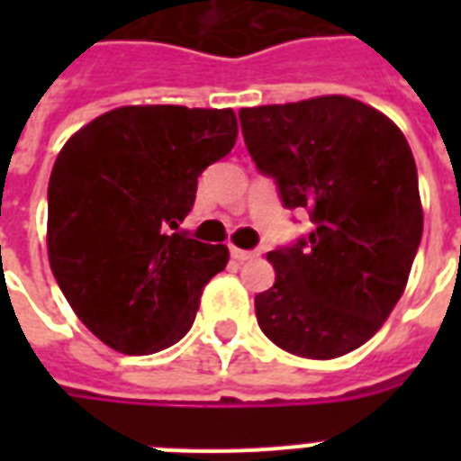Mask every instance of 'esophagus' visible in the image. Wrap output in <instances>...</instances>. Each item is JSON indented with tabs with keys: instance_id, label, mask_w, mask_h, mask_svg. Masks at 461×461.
Listing matches in <instances>:
<instances>
[{
	"instance_id": "esophagus-1",
	"label": "esophagus",
	"mask_w": 461,
	"mask_h": 461,
	"mask_svg": "<svg viewBox=\"0 0 461 461\" xmlns=\"http://www.w3.org/2000/svg\"><path fill=\"white\" fill-rule=\"evenodd\" d=\"M231 258L239 260V263H244V260H251L256 256V251H244V249H237V246H231L230 249Z\"/></svg>"
}]
</instances>
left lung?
I'll list each match as a JSON object with an SVG mask.
<instances>
[{
  "label": "left lung",
  "instance_id": "left-lung-1",
  "mask_svg": "<svg viewBox=\"0 0 461 461\" xmlns=\"http://www.w3.org/2000/svg\"><path fill=\"white\" fill-rule=\"evenodd\" d=\"M246 150L308 237L267 253L275 285L256 296L267 339L303 358L368 342L407 287L423 234L404 133L368 104L325 95L239 112Z\"/></svg>",
  "mask_w": 461,
  "mask_h": 461
}]
</instances>
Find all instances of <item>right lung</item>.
I'll list each match as a JSON object with an SVG mask.
<instances>
[{
  "label": "right lung",
  "mask_w": 461,
  "mask_h": 461,
  "mask_svg": "<svg viewBox=\"0 0 461 461\" xmlns=\"http://www.w3.org/2000/svg\"><path fill=\"white\" fill-rule=\"evenodd\" d=\"M231 110L119 107L74 133L47 186V253L83 325L122 354H155L194 325L230 251L179 230L203 169L237 140Z\"/></svg>",
  "instance_id": "obj_1"
}]
</instances>
